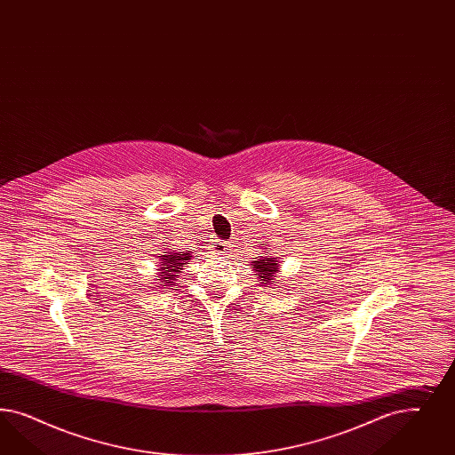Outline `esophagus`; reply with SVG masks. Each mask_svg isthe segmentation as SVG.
<instances>
[{
	"label": "esophagus",
	"instance_id": "34e87169",
	"mask_svg": "<svg viewBox=\"0 0 455 455\" xmlns=\"http://www.w3.org/2000/svg\"><path fill=\"white\" fill-rule=\"evenodd\" d=\"M212 247H213V251H215V253L223 255V253H227V251L230 250V243H228V242H223V240H217Z\"/></svg>",
	"mask_w": 455,
	"mask_h": 455
}]
</instances>
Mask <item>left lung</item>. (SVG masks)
<instances>
[{
  "mask_svg": "<svg viewBox=\"0 0 455 455\" xmlns=\"http://www.w3.org/2000/svg\"><path fill=\"white\" fill-rule=\"evenodd\" d=\"M268 253V251H265ZM278 257H257L255 260H251V270L255 272V275L260 282V287H268V289H280L278 282L275 280L276 274L280 272V262L276 260Z\"/></svg>",
  "mask_w": 455,
  "mask_h": 455,
  "instance_id": "1",
  "label": "left lung"
}]
</instances>
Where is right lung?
Segmentation results:
<instances>
[{
  "label": "right lung",
  "instance_id": "add662e5",
  "mask_svg": "<svg viewBox=\"0 0 455 455\" xmlns=\"http://www.w3.org/2000/svg\"><path fill=\"white\" fill-rule=\"evenodd\" d=\"M193 251H177V250H166L164 253H158V287L166 289L175 285L183 267H187L188 260H192Z\"/></svg>",
  "mask_w": 455,
  "mask_h": 455
}]
</instances>
